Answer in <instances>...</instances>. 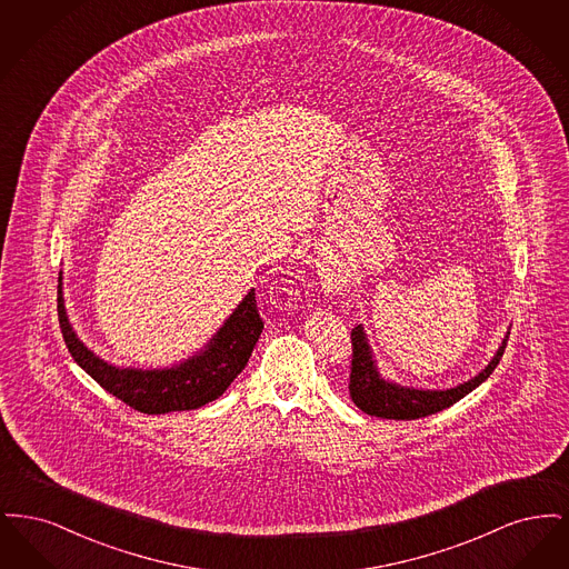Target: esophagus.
<instances>
[{"label":"esophagus","instance_id":"34e87169","mask_svg":"<svg viewBox=\"0 0 569 569\" xmlns=\"http://www.w3.org/2000/svg\"><path fill=\"white\" fill-rule=\"evenodd\" d=\"M318 274H320L328 292H339L346 286V272L332 260H320L318 262Z\"/></svg>","mask_w":569,"mask_h":569}]
</instances>
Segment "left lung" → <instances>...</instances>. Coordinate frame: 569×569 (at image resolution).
<instances>
[{
    "label": "left lung",
    "mask_w": 569,
    "mask_h": 569,
    "mask_svg": "<svg viewBox=\"0 0 569 569\" xmlns=\"http://www.w3.org/2000/svg\"><path fill=\"white\" fill-rule=\"evenodd\" d=\"M510 332H506L499 350L490 358L487 367L467 381L443 390L431 388H413L403 386L379 373L378 360L369 346V337L365 326L358 325L352 330V376H350V397L358 409L369 416L388 418V420H416L437 413L446 407L455 406L471 390H476L482 381L490 378L495 367L499 365L503 350L508 346Z\"/></svg>",
    "instance_id": "left-lung-1"
}]
</instances>
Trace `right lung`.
<instances>
[{
  "instance_id": "obj_1",
  "label": "right lung",
  "mask_w": 569,
  "mask_h": 569,
  "mask_svg": "<svg viewBox=\"0 0 569 569\" xmlns=\"http://www.w3.org/2000/svg\"><path fill=\"white\" fill-rule=\"evenodd\" d=\"M57 313L66 346L82 371L112 397L142 413L198 409L219 399L243 371L264 328L251 288L202 350L172 367L136 369L110 365L109 360L100 358L82 343L68 320L61 272L57 286Z\"/></svg>"
}]
</instances>
